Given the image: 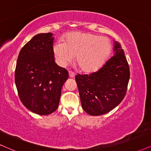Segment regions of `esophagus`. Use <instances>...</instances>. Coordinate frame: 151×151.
Instances as JSON below:
<instances>
[{"instance_id":"34e87169","label":"esophagus","mask_w":151,"mask_h":151,"mask_svg":"<svg viewBox=\"0 0 151 151\" xmlns=\"http://www.w3.org/2000/svg\"><path fill=\"white\" fill-rule=\"evenodd\" d=\"M74 76H75V74H74L73 72L69 71V77L70 78H73V77H74Z\"/></svg>"}]
</instances>
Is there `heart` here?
Here are the masks:
<instances>
[{
    "mask_svg": "<svg viewBox=\"0 0 151 151\" xmlns=\"http://www.w3.org/2000/svg\"><path fill=\"white\" fill-rule=\"evenodd\" d=\"M112 50L108 39L81 32L68 34L64 43L57 41L53 47L56 61L65 67L75 57L76 63L85 72L97 70L109 57Z\"/></svg>",
    "mask_w": 151,
    "mask_h": 151,
    "instance_id": "1",
    "label": "heart"
}]
</instances>
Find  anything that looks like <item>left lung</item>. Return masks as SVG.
<instances>
[{
	"label": "left lung",
	"instance_id": "obj_1",
	"mask_svg": "<svg viewBox=\"0 0 151 151\" xmlns=\"http://www.w3.org/2000/svg\"><path fill=\"white\" fill-rule=\"evenodd\" d=\"M114 56L97 71L75 77L83 109L92 116L111 111L126 95L129 66L121 45L114 41Z\"/></svg>",
	"mask_w": 151,
	"mask_h": 151
}]
</instances>
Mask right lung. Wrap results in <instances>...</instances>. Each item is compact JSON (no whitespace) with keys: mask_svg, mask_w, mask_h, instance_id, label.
Listing matches in <instances>:
<instances>
[{"mask_svg":"<svg viewBox=\"0 0 151 151\" xmlns=\"http://www.w3.org/2000/svg\"><path fill=\"white\" fill-rule=\"evenodd\" d=\"M52 33L35 35L22 47L15 70L19 98L30 111L40 115L52 113L59 106L61 88L68 72L55 61Z\"/></svg>","mask_w":151,"mask_h":151,"instance_id":"add662e5","label":"right lung"}]
</instances>
